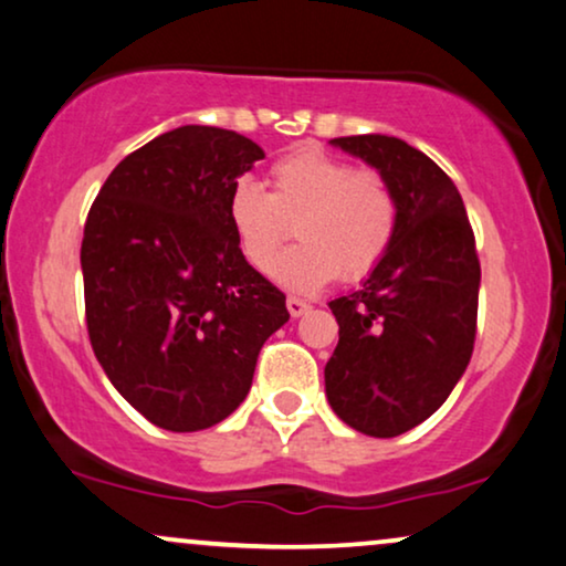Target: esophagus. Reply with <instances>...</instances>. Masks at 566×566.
I'll return each mask as SVG.
<instances>
[{"mask_svg": "<svg viewBox=\"0 0 566 566\" xmlns=\"http://www.w3.org/2000/svg\"><path fill=\"white\" fill-rule=\"evenodd\" d=\"M287 311H290L292 318H300V315H305L307 311H311V305H307L305 300H300V297H287Z\"/></svg>", "mask_w": 566, "mask_h": 566, "instance_id": "obj_1", "label": "esophagus"}]
</instances>
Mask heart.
<instances>
[{"label":"heart","instance_id":"b5f03b06","mask_svg":"<svg viewBox=\"0 0 566 566\" xmlns=\"http://www.w3.org/2000/svg\"><path fill=\"white\" fill-rule=\"evenodd\" d=\"M271 191L238 180L228 196V220L253 269L269 271L294 234L304 243L279 258L274 279L292 292H315L344 279L357 282L386 259L398 228V199L378 170L303 147L271 165Z\"/></svg>","mask_w":566,"mask_h":566}]
</instances>
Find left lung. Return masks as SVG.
<instances>
[{"label": "left lung", "instance_id": "8db88e82", "mask_svg": "<svg viewBox=\"0 0 566 566\" xmlns=\"http://www.w3.org/2000/svg\"><path fill=\"white\" fill-rule=\"evenodd\" d=\"M380 172L398 199L386 259L359 290L331 300L338 344L326 396L344 424L396 437L440 409L469 367L481 266L461 193L440 165L386 134L338 137Z\"/></svg>", "mask_w": 566, "mask_h": 566}]
</instances>
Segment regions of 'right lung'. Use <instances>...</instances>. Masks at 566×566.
Returning <instances> with one entry per match:
<instances>
[{
  "mask_svg": "<svg viewBox=\"0 0 566 566\" xmlns=\"http://www.w3.org/2000/svg\"><path fill=\"white\" fill-rule=\"evenodd\" d=\"M263 149L178 126L126 155L90 207L82 279L90 344L155 427L199 432L245 401L284 295L240 251L228 196Z\"/></svg>",
  "mask_w": 566,
  "mask_h": 566,
  "instance_id": "right-lung-1",
  "label": "right lung"
}]
</instances>
